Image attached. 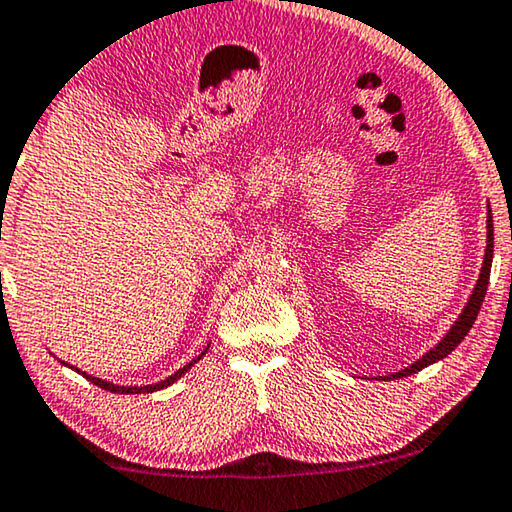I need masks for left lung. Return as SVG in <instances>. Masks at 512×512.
<instances>
[{"label":"left lung","instance_id":"1","mask_svg":"<svg viewBox=\"0 0 512 512\" xmlns=\"http://www.w3.org/2000/svg\"><path fill=\"white\" fill-rule=\"evenodd\" d=\"M492 251H494V226H492V210H490V206H487V247H485V258H483L481 274H478L476 288H474V293H471V297L467 300V306H465V309H462L458 320L453 322L451 329H448L446 336L435 345V348H430L426 355H423L419 361H414L412 366H407V368H403V371H398V373L384 375L382 380H398V377H407V375H412V373H419L421 368H426L430 364H435V361L448 357L455 348H458V345L462 343V338L467 336L471 325H474V322H476L478 311H481V304L485 300L487 283H490V270H492Z\"/></svg>","mask_w":512,"mask_h":512}]
</instances>
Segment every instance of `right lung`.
Instances as JSON below:
<instances>
[{
  "instance_id": "1",
  "label": "right lung",
  "mask_w": 512,
  "mask_h": 512,
  "mask_svg": "<svg viewBox=\"0 0 512 512\" xmlns=\"http://www.w3.org/2000/svg\"><path fill=\"white\" fill-rule=\"evenodd\" d=\"M210 348V345H208ZM208 348L201 352L199 357H194L190 364H185L183 368H178V371L174 373V375H169L167 380H160V382H155V384H146V387H121V384H114V382H107V380H100V377H93V375H89V373H84V371H80V368H75V366H70V364H66V361H61V364H66L68 368H73L75 373H80L82 377H86V380L89 382H93L96 384V387H100V389H105V391H112V393H153V391H160V389H164V387H171V384H174L178 377H183L187 371H190V368L196 364V361H199L203 355H206L208 352Z\"/></svg>"
}]
</instances>
